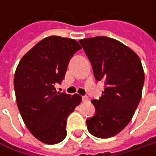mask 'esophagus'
Listing matches in <instances>:
<instances>
[{
	"label": "esophagus",
	"instance_id": "34e87169",
	"mask_svg": "<svg viewBox=\"0 0 156 156\" xmlns=\"http://www.w3.org/2000/svg\"><path fill=\"white\" fill-rule=\"evenodd\" d=\"M82 101H88V97L87 96H82Z\"/></svg>",
	"mask_w": 156,
	"mask_h": 156
}]
</instances>
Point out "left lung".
I'll use <instances>...</instances> for the list:
<instances>
[{"label":"left lung","mask_w":156,"mask_h":156,"mask_svg":"<svg viewBox=\"0 0 156 156\" xmlns=\"http://www.w3.org/2000/svg\"><path fill=\"white\" fill-rule=\"evenodd\" d=\"M92 65L94 78L104 82L99 100H92L95 114L86 121L98 138H110L131 121L141 98L144 71L141 60L116 40L97 36L79 41Z\"/></svg>","instance_id":"8db88e82"}]
</instances>
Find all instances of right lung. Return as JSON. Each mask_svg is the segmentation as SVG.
<instances>
[{
  "instance_id": "right-lung-1",
  "label": "right lung",
  "mask_w": 156,
  "mask_h": 156,
  "mask_svg": "<svg viewBox=\"0 0 156 156\" xmlns=\"http://www.w3.org/2000/svg\"><path fill=\"white\" fill-rule=\"evenodd\" d=\"M81 47L73 39L49 36L21 58L14 86L19 111L31 134L47 144L67 135V118L81 103V96L60 93L55 84L64 80L70 59Z\"/></svg>"
}]
</instances>
